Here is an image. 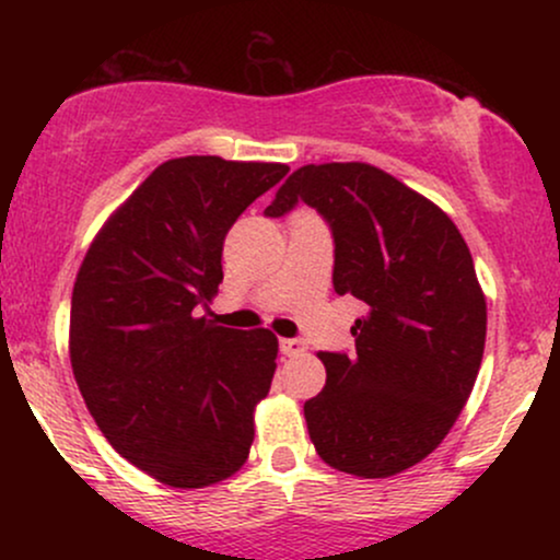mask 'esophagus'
<instances>
[{"instance_id":"obj_1","label":"esophagus","mask_w":560,"mask_h":560,"mask_svg":"<svg viewBox=\"0 0 560 560\" xmlns=\"http://www.w3.org/2000/svg\"><path fill=\"white\" fill-rule=\"evenodd\" d=\"M279 347H281V352H284V355H289V358H292V355H302V352L307 350L302 339H281Z\"/></svg>"}]
</instances>
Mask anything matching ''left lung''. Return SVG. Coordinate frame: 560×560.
Here are the masks:
<instances>
[{
    "mask_svg": "<svg viewBox=\"0 0 560 560\" xmlns=\"http://www.w3.org/2000/svg\"><path fill=\"white\" fill-rule=\"evenodd\" d=\"M300 202L331 229L334 292L369 305L355 352H318L307 432L337 471L392 477L445 440L477 382L487 302L471 253L434 202L369 163L302 165L266 215Z\"/></svg>",
    "mask_w": 560,
    "mask_h": 560,
    "instance_id": "8db88e82",
    "label": "left lung"
}]
</instances>
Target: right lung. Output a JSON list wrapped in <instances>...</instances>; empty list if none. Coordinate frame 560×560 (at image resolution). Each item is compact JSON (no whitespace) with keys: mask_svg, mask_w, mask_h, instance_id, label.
I'll use <instances>...</instances> for the list:
<instances>
[{"mask_svg":"<svg viewBox=\"0 0 560 560\" xmlns=\"http://www.w3.org/2000/svg\"><path fill=\"white\" fill-rule=\"evenodd\" d=\"M289 173L215 155L158 165L89 247L70 300V365L100 432L163 485L240 471L271 389L268 329L195 318L223 281L229 229Z\"/></svg>","mask_w":560,"mask_h":560,"instance_id":"obj_1","label":"right lung"}]
</instances>
